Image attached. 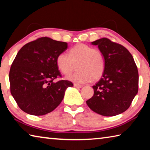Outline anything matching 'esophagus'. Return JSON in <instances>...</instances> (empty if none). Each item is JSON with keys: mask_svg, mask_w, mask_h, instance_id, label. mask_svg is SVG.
Segmentation results:
<instances>
[{"mask_svg": "<svg viewBox=\"0 0 150 150\" xmlns=\"http://www.w3.org/2000/svg\"><path fill=\"white\" fill-rule=\"evenodd\" d=\"M74 87H77V88H81V87H83V85H79V84H76V83H75Z\"/></svg>", "mask_w": 150, "mask_h": 150, "instance_id": "1", "label": "esophagus"}]
</instances>
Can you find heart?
<instances>
[{
  "instance_id": "b5f03b06",
  "label": "heart",
  "mask_w": 150,
  "mask_h": 150,
  "mask_svg": "<svg viewBox=\"0 0 150 150\" xmlns=\"http://www.w3.org/2000/svg\"><path fill=\"white\" fill-rule=\"evenodd\" d=\"M56 63L58 69L65 75L72 71L77 63V71L68 75L67 79L78 83L100 79L105 69V59L103 53L83 44L71 48L69 55L65 52L61 53L57 55Z\"/></svg>"
}]
</instances>
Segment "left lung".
Instances as JSON below:
<instances>
[{
  "instance_id": "8db88e82",
  "label": "left lung",
  "mask_w": 150,
  "mask_h": 150,
  "mask_svg": "<svg viewBox=\"0 0 150 150\" xmlns=\"http://www.w3.org/2000/svg\"><path fill=\"white\" fill-rule=\"evenodd\" d=\"M91 44L98 45L105 59L102 78L93 86L94 95L86 101L91 110L114 116L128 109L138 93V71L132 55L123 45L103 38Z\"/></svg>"
}]
</instances>
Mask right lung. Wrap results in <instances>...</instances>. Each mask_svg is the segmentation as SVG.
Segmentation results:
<instances>
[{"instance_id":"add662e5","label":"right lung","mask_w":150,"mask_h":150,"mask_svg":"<svg viewBox=\"0 0 150 150\" xmlns=\"http://www.w3.org/2000/svg\"><path fill=\"white\" fill-rule=\"evenodd\" d=\"M67 49L66 42L43 37L24 45L18 52L9 73L11 93L20 108L29 115L42 116L62 103L71 81L61 80L57 55Z\"/></svg>"}]
</instances>
